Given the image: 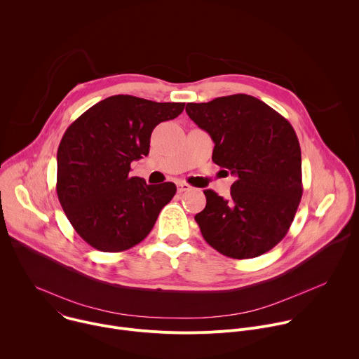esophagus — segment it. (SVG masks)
<instances>
[{
	"label": "esophagus",
	"mask_w": 359,
	"mask_h": 359,
	"mask_svg": "<svg viewBox=\"0 0 359 359\" xmlns=\"http://www.w3.org/2000/svg\"><path fill=\"white\" fill-rule=\"evenodd\" d=\"M190 189H191V186L184 183V182H179L177 183V193H184V191H189Z\"/></svg>",
	"instance_id": "esophagus-1"
}]
</instances>
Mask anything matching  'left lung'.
<instances>
[{
    "instance_id": "obj_1",
    "label": "left lung",
    "mask_w": 359,
    "mask_h": 359,
    "mask_svg": "<svg viewBox=\"0 0 359 359\" xmlns=\"http://www.w3.org/2000/svg\"><path fill=\"white\" fill-rule=\"evenodd\" d=\"M186 112L211 137L212 162L235 176L229 198L204 190L205 208L194 217L203 238L233 259L271 251L287 233L303 194L293 127L248 94L187 102Z\"/></svg>"
}]
</instances>
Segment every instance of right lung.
Segmentation results:
<instances>
[{
  "label": "right lung",
  "instance_id": "right-lung-1",
  "mask_svg": "<svg viewBox=\"0 0 359 359\" xmlns=\"http://www.w3.org/2000/svg\"><path fill=\"white\" fill-rule=\"evenodd\" d=\"M183 109L184 102L119 94L94 104L66 130L57 149L56 191L88 245L121 252L151 232L176 186L131 177V162L149 154L154 128Z\"/></svg>",
  "mask_w": 359,
  "mask_h": 359
}]
</instances>
